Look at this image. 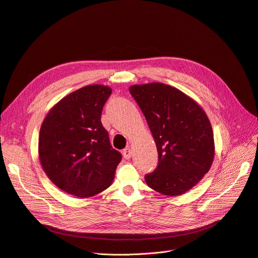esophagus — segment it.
I'll return each instance as SVG.
<instances>
[{"instance_id": "1", "label": "esophagus", "mask_w": 258, "mask_h": 258, "mask_svg": "<svg viewBox=\"0 0 258 258\" xmlns=\"http://www.w3.org/2000/svg\"><path fill=\"white\" fill-rule=\"evenodd\" d=\"M122 154H123V157H124L125 159H130L131 157H132V155H133V152H132L131 149L127 148V149H125V150H123Z\"/></svg>"}]
</instances>
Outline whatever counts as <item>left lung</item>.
Instances as JSON below:
<instances>
[{
    "instance_id": "obj_1",
    "label": "left lung",
    "mask_w": 258,
    "mask_h": 258,
    "mask_svg": "<svg viewBox=\"0 0 258 258\" xmlns=\"http://www.w3.org/2000/svg\"><path fill=\"white\" fill-rule=\"evenodd\" d=\"M158 152L156 170L145 175L148 185L160 194L178 196L195 186L214 159L210 120L197 102L163 83L132 85Z\"/></svg>"
}]
</instances>
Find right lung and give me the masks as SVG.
Wrapping results in <instances>:
<instances>
[{"label":"right lung","instance_id":"1","mask_svg":"<svg viewBox=\"0 0 258 258\" xmlns=\"http://www.w3.org/2000/svg\"><path fill=\"white\" fill-rule=\"evenodd\" d=\"M110 94L108 86H84L61 99L41 125L43 170L53 184L73 196H95L114 180L122 156L111 148L101 123Z\"/></svg>","mask_w":258,"mask_h":258}]
</instances>
